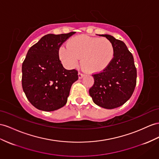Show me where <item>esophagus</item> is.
Instances as JSON below:
<instances>
[{"instance_id": "esophagus-1", "label": "esophagus", "mask_w": 159, "mask_h": 159, "mask_svg": "<svg viewBox=\"0 0 159 159\" xmlns=\"http://www.w3.org/2000/svg\"><path fill=\"white\" fill-rule=\"evenodd\" d=\"M84 73H82V72H79V79L83 78V77L84 76Z\"/></svg>"}]
</instances>
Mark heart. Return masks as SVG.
Wrapping results in <instances>:
<instances>
[{"label":"heart","instance_id":"1","mask_svg":"<svg viewBox=\"0 0 159 159\" xmlns=\"http://www.w3.org/2000/svg\"><path fill=\"white\" fill-rule=\"evenodd\" d=\"M59 56L63 64L72 68L81 58V64L89 72H99L111 64L114 57V47L106 38L76 35L60 48Z\"/></svg>","mask_w":159,"mask_h":159}]
</instances>
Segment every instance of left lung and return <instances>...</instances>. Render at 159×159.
Returning <instances> with one entry per match:
<instances>
[{
  "label": "left lung",
  "mask_w": 159,
  "mask_h": 159,
  "mask_svg": "<svg viewBox=\"0 0 159 159\" xmlns=\"http://www.w3.org/2000/svg\"><path fill=\"white\" fill-rule=\"evenodd\" d=\"M101 36L113 43L114 57L105 70L93 74L94 84L89 89V94L96 105L114 109L124 105L132 95L136 84L137 70L132 53L124 42L110 35Z\"/></svg>",
  "instance_id": "obj_1"
}]
</instances>
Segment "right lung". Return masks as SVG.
Wrapping results in <instances>:
<instances>
[{"instance_id": "1", "label": "right lung", "mask_w": 159, "mask_h": 159, "mask_svg": "<svg viewBox=\"0 0 159 159\" xmlns=\"http://www.w3.org/2000/svg\"><path fill=\"white\" fill-rule=\"evenodd\" d=\"M75 32L48 34L28 50L22 64V87L35 107L52 111L67 102L72 84L78 80L76 69H65L59 58V49Z\"/></svg>"}]
</instances>
